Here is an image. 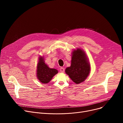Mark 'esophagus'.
Here are the masks:
<instances>
[{
  "label": "esophagus",
  "mask_w": 123,
  "mask_h": 123,
  "mask_svg": "<svg viewBox=\"0 0 123 123\" xmlns=\"http://www.w3.org/2000/svg\"><path fill=\"white\" fill-rule=\"evenodd\" d=\"M60 71L61 72H64V71H65V69H64L63 67H61L60 68Z\"/></svg>",
  "instance_id": "34e87169"
}]
</instances>
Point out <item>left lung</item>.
I'll use <instances>...</instances> for the list:
<instances>
[{"instance_id": "left-lung-1", "label": "left lung", "mask_w": 123, "mask_h": 123, "mask_svg": "<svg viewBox=\"0 0 123 123\" xmlns=\"http://www.w3.org/2000/svg\"><path fill=\"white\" fill-rule=\"evenodd\" d=\"M90 71V63L84 51L80 48L73 50L71 64L66 69V73L74 83L78 84L85 81Z\"/></svg>"}]
</instances>
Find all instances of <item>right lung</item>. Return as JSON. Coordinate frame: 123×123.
Here are the masks:
<instances>
[{
	"label": "right lung",
	"mask_w": 123,
	"mask_h": 123,
	"mask_svg": "<svg viewBox=\"0 0 123 123\" xmlns=\"http://www.w3.org/2000/svg\"><path fill=\"white\" fill-rule=\"evenodd\" d=\"M44 58L40 56L37 67V77L42 83L46 84L58 73V70L50 68L44 62Z\"/></svg>",
	"instance_id": "obj_1"
}]
</instances>
